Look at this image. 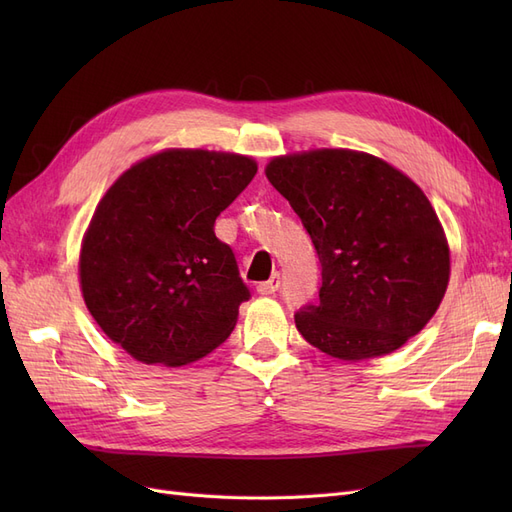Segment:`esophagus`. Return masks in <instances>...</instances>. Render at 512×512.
<instances>
[{
	"mask_svg": "<svg viewBox=\"0 0 512 512\" xmlns=\"http://www.w3.org/2000/svg\"><path fill=\"white\" fill-rule=\"evenodd\" d=\"M280 284H282V280H280V273H275L271 280H267V282H260L258 286H256V290L260 292V294H275L277 290H280Z\"/></svg>",
	"mask_w": 512,
	"mask_h": 512,
	"instance_id": "1",
	"label": "esophagus"
}]
</instances>
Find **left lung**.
<instances>
[{"instance_id":"obj_1","label":"left lung","mask_w":512,"mask_h":512,"mask_svg":"<svg viewBox=\"0 0 512 512\" xmlns=\"http://www.w3.org/2000/svg\"><path fill=\"white\" fill-rule=\"evenodd\" d=\"M267 177L312 239L320 301L294 322L318 350L344 361L404 346L446 292L448 245L423 190L359 151L318 149L275 158Z\"/></svg>"}]
</instances>
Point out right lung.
Returning <instances> with one entry per match:
<instances>
[{
	"mask_svg": "<svg viewBox=\"0 0 512 512\" xmlns=\"http://www.w3.org/2000/svg\"><path fill=\"white\" fill-rule=\"evenodd\" d=\"M232 153L170 149L104 194L81 250V288L100 329L136 361L179 367L226 342L252 297L215 220L256 175Z\"/></svg>",
	"mask_w": 512,
	"mask_h": 512,
	"instance_id": "obj_1",
	"label": "right lung"
}]
</instances>
